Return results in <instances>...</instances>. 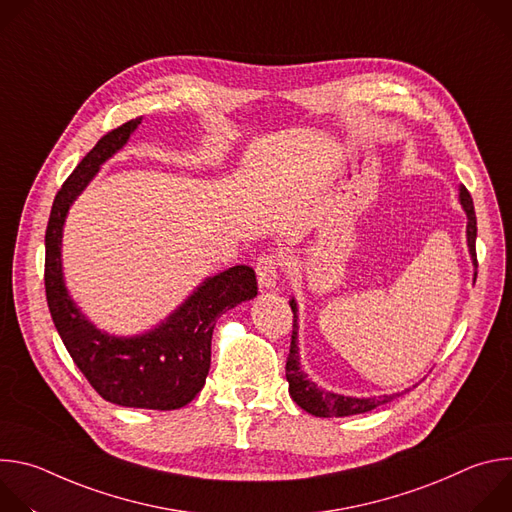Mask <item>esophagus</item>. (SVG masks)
<instances>
[{
  "instance_id": "34e87169",
  "label": "esophagus",
  "mask_w": 512,
  "mask_h": 512,
  "mask_svg": "<svg viewBox=\"0 0 512 512\" xmlns=\"http://www.w3.org/2000/svg\"><path fill=\"white\" fill-rule=\"evenodd\" d=\"M279 269H281V259L273 253H265L257 259V279H259V285L263 289H271L275 287L277 283V275H279Z\"/></svg>"
}]
</instances>
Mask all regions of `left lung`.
Listing matches in <instances>:
<instances>
[{"label": "left lung", "instance_id": "1", "mask_svg": "<svg viewBox=\"0 0 512 512\" xmlns=\"http://www.w3.org/2000/svg\"><path fill=\"white\" fill-rule=\"evenodd\" d=\"M460 202L466 210L468 216V227H466V237H468V249L472 255L474 265L478 267L476 259V212H474V202L470 192L462 186L460 188ZM291 312H294V330H291V344H289V354L285 362V377L289 383V395L294 399L304 411L316 415V417H346V415H356V413H367L373 411L375 407L393 401L399 397L395 395H381V397H369V399H356V397H344L338 393H330L320 389L316 383L308 379V375L300 367V348H298V304L296 300H289ZM409 391V389H407ZM403 395V393H401Z\"/></svg>", "mask_w": 512, "mask_h": 512}]
</instances>
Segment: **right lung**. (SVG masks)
Masks as SVG:
<instances>
[{"label": "right lung", "instance_id": "obj_1", "mask_svg": "<svg viewBox=\"0 0 512 512\" xmlns=\"http://www.w3.org/2000/svg\"><path fill=\"white\" fill-rule=\"evenodd\" d=\"M139 123L141 117L103 135L58 190L46 227L44 287L52 322L68 354L105 401L172 411L188 405L204 387L216 318L253 300L257 277L247 265L208 277L166 322L131 338L97 330L70 300L60 261L64 218L101 164L123 148Z\"/></svg>", "mask_w": 512, "mask_h": 512}]
</instances>
